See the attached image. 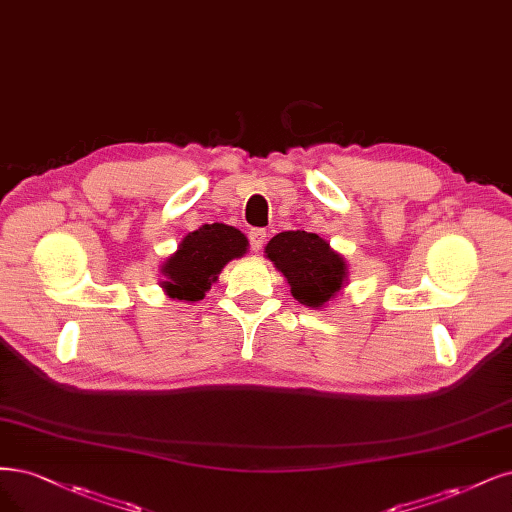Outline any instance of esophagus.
I'll return each instance as SVG.
<instances>
[{
    "instance_id": "obj_1",
    "label": "esophagus",
    "mask_w": 512,
    "mask_h": 512,
    "mask_svg": "<svg viewBox=\"0 0 512 512\" xmlns=\"http://www.w3.org/2000/svg\"><path fill=\"white\" fill-rule=\"evenodd\" d=\"M248 239H250V248H252L254 252H260L264 241H267V231H264V228H252Z\"/></svg>"
}]
</instances>
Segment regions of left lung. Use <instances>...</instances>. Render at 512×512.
<instances>
[{"label":"left lung","instance_id":"8db88e82","mask_svg":"<svg viewBox=\"0 0 512 512\" xmlns=\"http://www.w3.org/2000/svg\"><path fill=\"white\" fill-rule=\"evenodd\" d=\"M267 256L284 273L292 296L301 305L322 307L345 284L343 258L315 233H279L269 241Z\"/></svg>","mask_w":512,"mask_h":512}]
</instances>
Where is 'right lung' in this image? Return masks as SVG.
<instances>
[{"mask_svg": "<svg viewBox=\"0 0 512 512\" xmlns=\"http://www.w3.org/2000/svg\"><path fill=\"white\" fill-rule=\"evenodd\" d=\"M248 250V239L235 226L203 224L180 243L165 264L163 273L167 281L163 288L178 301H201L211 284L218 279L224 264L239 258Z\"/></svg>", "mask_w": 512, "mask_h": 512, "instance_id": "right-lung-1", "label": "right lung"}]
</instances>
